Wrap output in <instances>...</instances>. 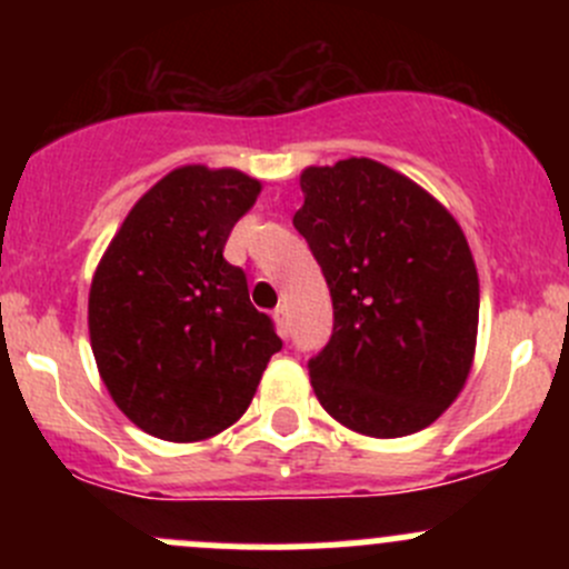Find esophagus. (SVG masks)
Listing matches in <instances>:
<instances>
[{
	"label": "esophagus",
	"mask_w": 569,
	"mask_h": 569,
	"mask_svg": "<svg viewBox=\"0 0 569 569\" xmlns=\"http://www.w3.org/2000/svg\"><path fill=\"white\" fill-rule=\"evenodd\" d=\"M272 317H274V325H278V332H280V336H289V311H286V306H278V308H274V313H272Z\"/></svg>",
	"instance_id": "obj_1"
}]
</instances>
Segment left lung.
I'll return each instance as SVG.
<instances>
[{"label": "left lung", "instance_id": "left-lung-1", "mask_svg": "<svg viewBox=\"0 0 569 569\" xmlns=\"http://www.w3.org/2000/svg\"><path fill=\"white\" fill-rule=\"evenodd\" d=\"M295 228L325 272L332 336L308 360L327 412L369 438L429 427L468 380L479 274L455 217L375 159L306 168Z\"/></svg>", "mask_w": 569, "mask_h": 569}]
</instances>
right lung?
<instances>
[{
    "label": "right lung",
    "mask_w": 569,
    "mask_h": 569,
    "mask_svg": "<svg viewBox=\"0 0 569 569\" xmlns=\"http://www.w3.org/2000/svg\"><path fill=\"white\" fill-rule=\"evenodd\" d=\"M261 183L187 164L134 203L93 274L90 347L114 405L170 443L214 438L248 410L283 341L222 258Z\"/></svg>",
    "instance_id": "1"
}]
</instances>
